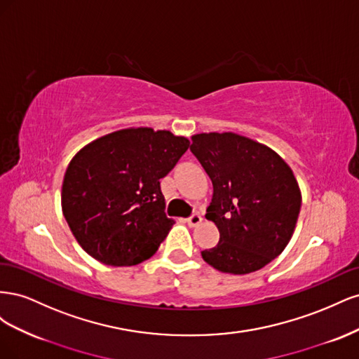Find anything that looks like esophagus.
<instances>
[{"label":"esophagus","instance_id":"34e87169","mask_svg":"<svg viewBox=\"0 0 359 359\" xmlns=\"http://www.w3.org/2000/svg\"><path fill=\"white\" fill-rule=\"evenodd\" d=\"M201 223H202V217L199 212H194L191 217H189L187 219V224L190 227H198Z\"/></svg>","mask_w":359,"mask_h":359}]
</instances>
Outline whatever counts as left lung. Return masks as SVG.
Returning <instances> with one entry per match:
<instances>
[{"mask_svg":"<svg viewBox=\"0 0 359 359\" xmlns=\"http://www.w3.org/2000/svg\"><path fill=\"white\" fill-rule=\"evenodd\" d=\"M190 151L212 182L206 220L220 241L203 250L208 265L250 274L276 259L295 231L301 190L287 163L269 147L236 133L191 136Z\"/></svg>","mask_w":359,"mask_h":359,"instance_id":"obj_1","label":"left lung"}]
</instances>
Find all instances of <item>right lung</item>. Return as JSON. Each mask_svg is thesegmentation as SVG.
<instances>
[{"label": "right lung", "mask_w": 359, "mask_h": 359, "mask_svg": "<svg viewBox=\"0 0 359 359\" xmlns=\"http://www.w3.org/2000/svg\"><path fill=\"white\" fill-rule=\"evenodd\" d=\"M190 142L168 130L123 128L85 145L69 163L61 206L76 241L95 260L132 266L153 256L173 220L160 180Z\"/></svg>", "instance_id": "obj_1"}]
</instances>
